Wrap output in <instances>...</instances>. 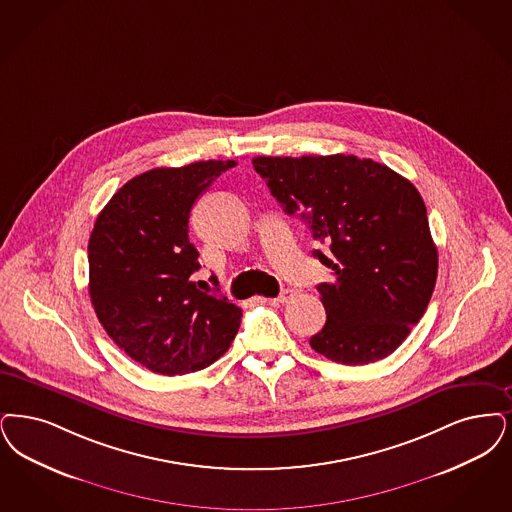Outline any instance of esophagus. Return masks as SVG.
Returning a JSON list of instances; mask_svg holds the SVG:
<instances>
[{"label": "esophagus", "instance_id": "esophagus-1", "mask_svg": "<svg viewBox=\"0 0 512 512\" xmlns=\"http://www.w3.org/2000/svg\"><path fill=\"white\" fill-rule=\"evenodd\" d=\"M291 297H293V289L287 287V289L280 291V295H278L276 299H270V301H272V303H287Z\"/></svg>", "mask_w": 512, "mask_h": 512}]
</instances>
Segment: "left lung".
Here are the masks:
<instances>
[{"mask_svg":"<svg viewBox=\"0 0 512 512\" xmlns=\"http://www.w3.org/2000/svg\"><path fill=\"white\" fill-rule=\"evenodd\" d=\"M287 215L307 221L312 255L333 270L318 286L328 320L310 347L345 366L387 358L429 307L438 274L417 188L369 158L345 154L253 158Z\"/></svg>","mask_w":512,"mask_h":512,"instance_id":"8db88e82","label":"left lung"}]
</instances>
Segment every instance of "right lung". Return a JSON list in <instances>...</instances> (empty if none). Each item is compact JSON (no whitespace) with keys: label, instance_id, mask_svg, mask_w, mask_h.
Listing matches in <instances>:
<instances>
[{"label":"right lung","instance_id":"1","mask_svg":"<svg viewBox=\"0 0 512 512\" xmlns=\"http://www.w3.org/2000/svg\"><path fill=\"white\" fill-rule=\"evenodd\" d=\"M234 165L150 169L123 184L93 226L87 257L97 318L129 358L154 373L211 366L240 328V308L196 286L200 253L188 240L196 200Z\"/></svg>","mask_w":512,"mask_h":512}]
</instances>
